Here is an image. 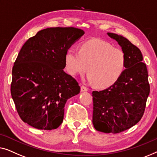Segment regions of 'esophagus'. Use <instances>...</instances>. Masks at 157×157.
Instances as JSON below:
<instances>
[{
	"instance_id": "esophagus-1",
	"label": "esophagus",
	"mask_w": 157,
	"mask_h": 157,
	"mask_svg": "<svg viewBox=\"0 0 157 157\" xmlns=\"http://www.w3.org/2000/svg\"><path fill=\"white\" fill-rule=\"evenodd\" d=\"M87 90H88V88L86 87L85 86H84V85L81 86V91L82 92H87Z\"/></svg>"
}]
</instances>
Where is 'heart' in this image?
Returning <instances> with one entry per match:
<instances>
[{"label": "heart", "instance_id": "obj_1", "mask_svg": "<svg viewBox=\"0 0 157 157\" xmlns=\"http://www.w3.org/2000/svg\"><path fill=\"white\" fill-rule=\"evenodd\" d=\"M65 63L67 72L72 75L82 74L88 69L87 78L90 82L99 87H108L114 85L124 72L127 58L122 50L94 39L82 44L79 50L70 48L65 53Z\"/></svg>", "mask_w": 157, "mask_h": 157}]
</instances>
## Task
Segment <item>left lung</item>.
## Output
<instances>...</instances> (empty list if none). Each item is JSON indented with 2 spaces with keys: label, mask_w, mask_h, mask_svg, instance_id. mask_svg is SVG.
<instances>
[{
  "label": "left lung",
  "mask_w": 157,
  "mask_h": 157,
  "mask_svg": "<svg viewBox=\"0 0 157 157\" xmlns=\"http://www.w3.org/2000/svg\"><path fill=\"white\" fill-rule=\"evenodd\" d=\"M117 42L127 58L126 68L114 85L93 91L92 123L97 131L117 134L137 124L149 94L148 72L140 50L126 37L107 33Z\"/></svg>",
  "instance_id": "1"
}]
</instances>
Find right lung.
<instances>
[{"label":"right lung","instance_id":"add662e5","mask_svg":"<svg viewBox=\"0 0 157 157\" xmlns=\"http://www.w3.org/2000/svg\"><path fill=\"white\" fill-rule=\"evenodd\" d=\"M85 34L76 28H48L25 42L12 70L11 95L24 122L56 129L63 121L68 99L80 87L64 71L67 50Z\"/></svg>","mask_w":157,"mask_h":157}]
</instances>
